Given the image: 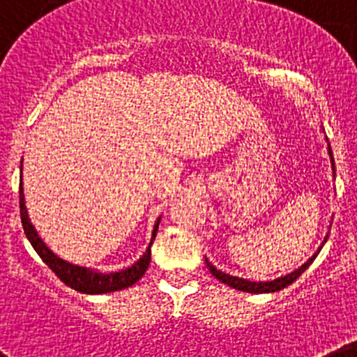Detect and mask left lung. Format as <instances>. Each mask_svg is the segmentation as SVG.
Listing matches in <instances>:
<instances>
[{
	"mask_svg": "<svg viewBox=\"0 0 357 357\" xmlns=\"http://www.w3.org/2000/svg\"><path fill=\"white\" fill-rule=\"evenodd\" d=\"M327 142V139H326ZM327 155H329L331 158V169H333V176H335V158H333V149H331L329 142H327ZM327 236L329 234H326V238H324L322 245L317 249V252H314L313 256H311L310 259H307L304 265H301L298 268H295V271H291L290 274L287 275H281V278H275L272 279V281H250V279H243V278H238V275H231V274H226V272H222L220 268H217L215 265H211V261L208 258H204V261H206V266L208 271L211 272V275H215V278L218 279V281H222L224 284H227V287L234 288V290H240V291H247V294H274V291H279L282 290V288L290 287L291 282L295 281V279L298 278V275L303 274L304 271H306L307 266L311 265V263L314 261V258L319 256L320 249L324 247V243L327 242Z\"/></svg>",
	"mask_w": 357,
	"mask_h": 357,
	"instance_id": "left-lung-1",
	"label": "left lung"
}]
</instances>
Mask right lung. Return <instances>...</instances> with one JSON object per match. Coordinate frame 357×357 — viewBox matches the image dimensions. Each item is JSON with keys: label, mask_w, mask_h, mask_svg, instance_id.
<instances>
[{"label": "right lung", "mask_w": 357, "mask_h": 357, "mask_svg": "<svg viewBox=\"0 0 357 357\" xmlns=\"http://www.w3.org/2000/svg\"><path fill=\"white\" fill-rule=\"evenodd\" d=\"M19 206H21V222L22 227H24V234H26V238L30 240L35 252L43 258V261L50 266L54 274L59 275V278L66 282L67 287L75 288L76 291L91 295L110 294V291H119L131 287V284H135V282L139 281V279L146 274L147 266H149L151 261V245H153V242H155L156 238V231H158L160 218L162 217L156 218L155 227H153V234H151L149 247H147L146 252H144L133 265L119 272H101L98 271V268H89V266L75 265V263L67 261V259L60 258L59 255H54L53 250L44 243V240L40 238V234L37 233L35 226L31 224L30 217H28L26 201H24V188H22V174L21 179H19Z\"/></svg>", "instance_id": "right-lung-1"}]
</instances>
